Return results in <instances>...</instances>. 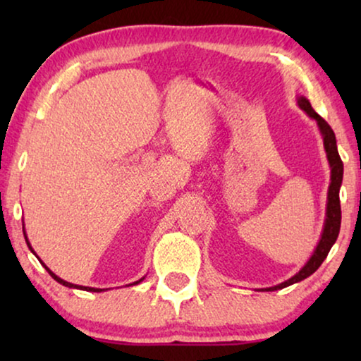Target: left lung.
<instances>
[{
	"instance_id": "obj_1",
	"label": "left lung",
	"mask_w": 361,
	"mask_h": 361,
	"mask_svg": "<svg viewBox=\"0 0 361 361\" xmlns=\"http://www.w3.org/2000/svg\"><path fill=\"white\" fill-rule=\"evenodd\" d=\"M298 105L300 110H304L315 123H317V128L324 140V149L327 152V161L330 166V185L327 192V209H325L324 230H322V235H320L317 246H315L312 256H310L307 263L299 269V273H295L293 278L284 281V283L273 286V288L261 289V290H278V289L288 288V286L300 283L302 279L309 278L310 274H314L315 271L319 269V266L324 263V259L327 258L329 251L334 246L335 241H337V236L340 231V221H342V210H340V185H342V179H343V162L338 156L335 133L332 131V128L329 126V123L314 111V108L310 106V102L307 98L302 95L298 97Z\"/></svg>"
}]
</instances>
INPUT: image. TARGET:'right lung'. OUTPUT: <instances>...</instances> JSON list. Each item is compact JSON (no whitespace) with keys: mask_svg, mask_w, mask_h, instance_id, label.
<instances>
[{"mask_svg":"<svg viewBox=\"0 0 361 361\" xmlns=\"http://www.w3.org/2000/svg\"><path fill=\"white\" fill-rule=\"evenodd\" d=\"M23 231H24V238H26V243H27V246H29V250H31V251H32V253H34L32 246H31V243H29V240H27V236H26V230H23ZM34 255H36V253H34ZM36 256H37V255H36ZM37 258H39V256H37ZM39 261H41V259H39ZM41 264L44 266V268H46V269H47V273H49V274H51V276H52V278H54V279H56L59 284L66 286V288H72V289H80V290H90V293H102V290H106V289H98V288H87V286H78V284H72V283H67V281H63V279H61V278H59V276H57L56 273H52V271H51V269H49V268H47V266L42 263V261H41ZM142 279H145V278H141L140 281H135V283H133V284H130V286L140 284Z\"/></svg>","mask_w":361,"mask_h":361,"instance_id":"right-lung-1","label":"right lung"}]
</instances>
